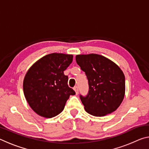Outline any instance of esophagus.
<instances>
[{"instance_id":"esophagus-1","label":"esophagus","mask_w":149,"mask_h":149,"mask_svg":"<svg viewBox=\"0 0 149 149\" xmlns=\"http://www.w3.org/2000/svg\"><path fill=\"white\" fill-rule=\"evenodd\" d=\"M74 89L75 91V93H76V95H77L78 93H79V89H78V87L77 86H75L74 87Z\"/></svg>"}]
</instances>
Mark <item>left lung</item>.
<instances>
[{"mask_svg":"<svg viewBox=\"0 0 149 149\" xmlns=\"http://www.w3.org/2000/svg\"><path fill=\"white\" fill-rule=\"evenodd\" d=\"M75 60L88 79L87 95H79L86 112L94 116L114 112L125 95L123 72L115 63L99 54L77 55Z\"/></svg>","mask_w":149,"mask_h":149,"instance_id":"left-lung-1","label":"left lung"}]
</instances>
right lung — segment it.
<instances>
[{
  "label": "right lung",
  "mask_w": 149,
  "mask_h": 149,
  "mask_svg": "<svg viewBox=\"0 0 149 149\" xmlns=\"http://www.w3.org/2000/svg\"><path fill=\"white\" fill-rule=\"evenodd\" d=\"M73 56L51 53L41 58L30 68L24 77L25 97L37 114L52 118L64 110L70 95L75 92L68 85L64 71L72 62Z\"/></svg>",
  "instance_id": "right-lung-1"
}]
</instances>
